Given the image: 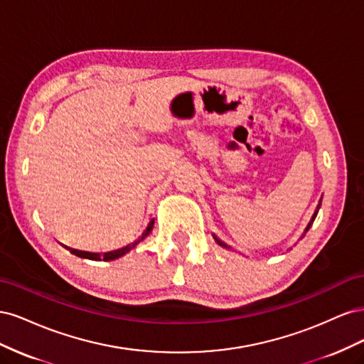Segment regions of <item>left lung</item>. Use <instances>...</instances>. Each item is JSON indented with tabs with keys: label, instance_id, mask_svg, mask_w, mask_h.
<instances>
[{
	"label": "left lung",
	"instance_id": "obj_1",
	"mask_svg": "<svg viewBox=\"0 0 364 364\" xmlns=\"http://www.w3.org/2000/svg\"><path fill=\"white\" fill-rule=\"evenodd\" d=\"M321 205H322V199H321V202H318V205H317V208H316V211H314V214L311 215V220H310V222H308V225H306V228H305V230H304V234H302V237L308 232V229H310L311 228V225H313V222H314V218H316V215H317V213H318V208H321ZM214 237V240H215V243L218 245V246H222L223 249H230L226 243H223V241L222 240H218L215 235H213ZM301 237V238H302Z\"/></svg>",
	"mask_w": 364,
	"mask_h": 364
}]
</instances>
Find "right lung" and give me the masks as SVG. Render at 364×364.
<instances>
[{"mask_svg":"<svg viewBox=\"0 0 364 364\" xmlns=\"http://www.w3.org/2000/svg\"><path fill=\"white\" fill-rule=\"evenodd\" d=\"M153 225H155V220H151V222L147 225V228L144 229V232H142V235L136 240V241H134V243H130V245H127L126 247H123V249H117V250H112V252H106L105 255H103V261H112V259H117V258H121L123 255H126L127 252H130L132 249H134L139 241H142L144 240L146 237H149V234L151 232V229H153ZM70 249V247H68ZM75 257H79V258H85V259H92V261H100L102 258H100V253H91V252H82V250H71Z\"/></svg>","mask_w":364,"mask_h":364,"instance_id":"obj_1","label":"right lung"}]
</instances>
